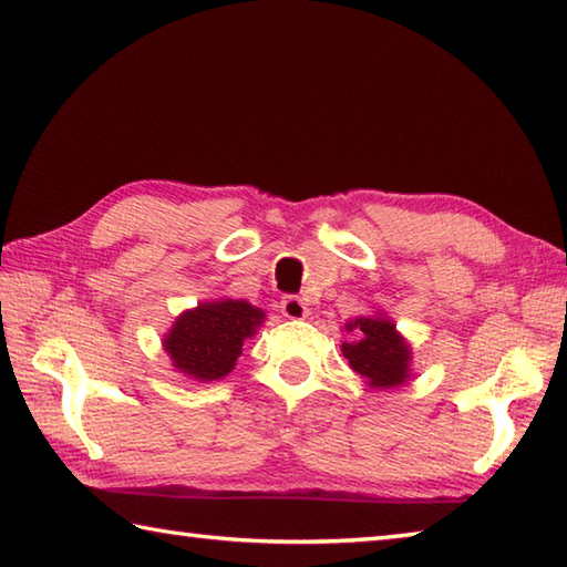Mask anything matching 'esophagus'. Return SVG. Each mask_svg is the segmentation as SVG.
Wrapping results in <instances>:
<instances>
[{
  "label": "esophagus",
  "instance_id": "esophagus-1",
  "mask_svg": "<svg viewBox=\"0 0 567 567\" xmlns=\"http://www.w3.org/2000/svg\"><path fill=\"white\" fill-rule=\"evenodd\" d=\"M280 311L282 315L287 317V319H307V315H309V309H307V305L302 302V299L299 297H295V295H287V297H282V302H280Z\"/></svg>",
  "mask_w": 567,
  "mask_h": 567
}]
</instances>
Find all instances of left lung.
<instances>
[{"mask_svg":"<svg viewBox=\"0 0 567 567\" xmlns=\"http://www.w3.org/2000/svg\"><path fill=\"white\" fill-rule=\"evenodd\" d=\"M346 331L355 339L346 341L341 351L370 388H400L412 375V348L388 317H358L346 323Z\"/></svg>","mask_w":567,"mask_h":567,"instance_id":"obj_1","label":"left lung"}]
</instances>
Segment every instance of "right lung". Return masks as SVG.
Returning a JSON list of instances; mask_svg holds the SVG:
<instances>
[{
    "mask_svg": "<svg viewBox=\"0 0 567 567\" xmlns=\"http://www.w3.org/2000/svg\"><path fill=\"white\" fill-rule=\"evenodd\" d=\"M265 319L262 309L244 299L202 302L179 315L163 339L173 368L197 382L221 380L234 370L244 341Z\"/></svg>",
    "mask_w": 567,
    "mask_h": 567,
    "instance_id": "right-lung-1",
    "label": "right lung"
}]
</instances>
